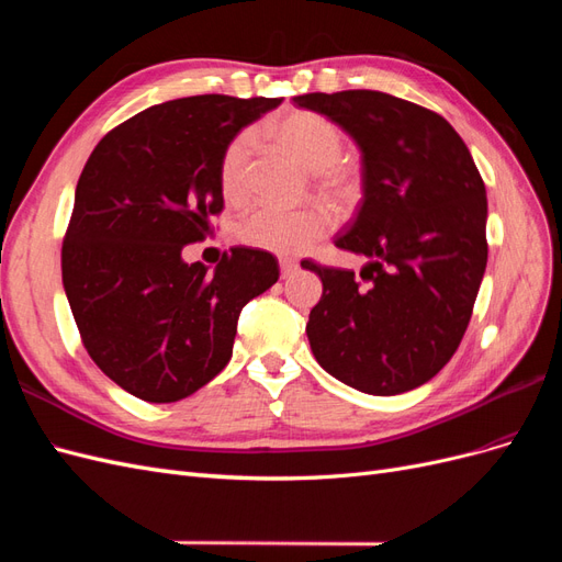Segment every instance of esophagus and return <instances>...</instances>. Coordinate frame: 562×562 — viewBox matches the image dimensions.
<instances>
[{
    "label": "esophagus",
    "instance_id": "34e87169",
    "mask_svg": "<svg viewBox=\"0 0 562 562\" xmlns=\"http://www.w3.org/2000/svg\"><path fill=\"white\" fill-rule=\"evenodd\" d=\"M279 267H281V277L283 279H291L295 271H297V260H293V258H281L279 260Z\"/></svg>",
    "mask_w": 562,
    "mask_h": 562
}]
</instances>
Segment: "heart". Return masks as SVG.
<instances>
[{"instance_id":"obj_1","label":"heart","mask_w":562,"mask_h":562,"mask_svg":"<svg viewBox=\"0 0 562 562\" xmlns=\"http://www.w3.org/2000/svg\"><path fill=\"white\" fill-rule=\"evenodd\" d=\"M271 133L312 168V176L321 192L339 203H349L359 192V178L342 161L345 135L328 116L295 110L271 122ZM258 133L244 128L227 143L220 159V184L229 201H241L250 190V164ZM333 220L318 203L302 206H281L262 201L252 206L239 223L241 241L279 255H293L312 246L323 234H328Z\"/></svg>"}]
</instances>
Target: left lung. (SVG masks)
<instances>
[{"instance_id":"left-lung-1","label":"left lung","mask_w":562,"mask_h":562,"mask_svg":"<svg viewBox=\"0 0 562 562\" xmlns=\"http://www.w3.org/2000/svg\"><path fill=\"white\" fill-rule=\"evenodd\" d=\"M361 149L363 199L337 248L351 269L302 260L323 281L307 337L321 368L372 396L429 382L467 333L487 265V199L471 151L443 116L382 91L295 95Z\"/></svg>"}]
</instances>
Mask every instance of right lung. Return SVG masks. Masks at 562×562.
<instances>
[{
    "mask_svg": "<svg viewBox=\"0 0 562 562\" xmlns=\"http://www.w3.org/2000/svg\"><path fill=\"white\" fill-rule=\"evenodd\" d=\"M281 98L192 95L147 108L95 145L63 241V285L93 363L135 398L176 403L232 359L236 321L279 279L258 248L213 269L182 248L223 211L220 159Z\"/></svg>",
    "mask_w": 562,
    "mask_h": 562,
    "instance_id": "obj_1",
    "label": "right lung"
}]
</instances>
